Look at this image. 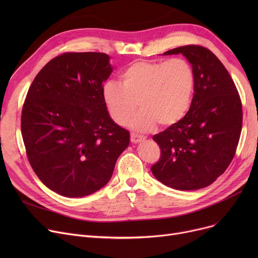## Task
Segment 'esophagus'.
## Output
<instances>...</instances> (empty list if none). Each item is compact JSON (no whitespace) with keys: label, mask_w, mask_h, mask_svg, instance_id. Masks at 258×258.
Here are the masks:
<instances>
[{"label":"esophagus","mask_w":258,"mask_h":258,"mask_svg":"<svg viewBox=\"0 0 258 258\" xmlns=\"http://www.w3.org/2000/svg\"><path fill=\"white\" fill-rule=\"evenodd\" d=\"M144 139H145V137L140 136V135L134 134V133L131 134V141H132L133 143H140V142H142Z\"/></svg>","instance_id":"obj_1"}]
</instances>
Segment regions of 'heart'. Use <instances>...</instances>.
Instances as JSON below:
<instances>
[{
    "label": "heart",
    "mask_w": 258,
    "mask_h": 258,
    "mask_svg": "<svg viewBox=\"0 0 258 258\" xmlns=\"http://www.w3.org/2000/svg\"><path fill=\"white\" fill-rule=\"evenodd\" d=\"M121 84L108 80L102 97L112 119L124 124L137 104L141 110L128 122L140 132L177 124L187 114L194 97L196 77L191 64L184 58L138 60L120 75Z\"/></svg>",
    "instance_id": "b5f03b06"
}]
</instances>
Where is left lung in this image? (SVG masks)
<instances>
[{"mask_svg": "<svg viewBox=\"0 0 258 258\" xmlns=\"http://www.w3.org/2000/svg\"><path fill=\"white\" fill-rule=\"evenodd\" d=\"M172 54H182L191 64L195 94L185 117L153 137L161 158L152 172L170 188L197 190L211 185L232 161L241 132V102L231 76L211 51L190 45L163 55Z\"/></svg>", "mask_w": 258, "mask_h": 258, "instance_id": "8db88e82", "label": "left lung"}]
</instances>
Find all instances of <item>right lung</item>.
<instances>
[{"label": "right lung", "instance_id": "right-lung-1", "mask_svg": "<svg viewBox=\"0 0 258 258\" xmlns=\"http://www.w3.org/2000/svg\"><path fill=\"white\" fill-rule=\"evenodd\" d=\"M110 56L64 53L35 76L22 111V136L39 180L67 198L90 196L111 180L130 133L113 121L102 85Z\"/></svg>", "mask_w": 258, "mask_h": 258}]
</instances>
